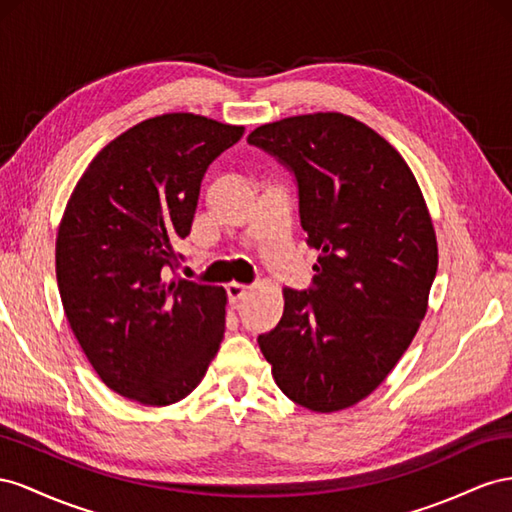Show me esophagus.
<instances>
[{
  "label": "esophagus",
  "mask_w": 512,
  "mask_h": 512,
  "mask_svg": "<svg viewBox=\"0 0 512 512\" xmlns=\"http://www.w3.org/2000/svg\"><path fill=\"white\" fill-rule=\"evenodd\" d=\"M248 285H240V283H229L227 285V298L231 304H238L246 294H248Z\"/></svg>",
  "instance_id": "34e87169"
}]
</instances>
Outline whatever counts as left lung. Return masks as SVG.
Segmentation results:
<instances>
[{"instance_id": "obj_1", "label": "left lung", "mask_w": 512, "mask_h": 512, "mask_svg": "<svg viewBox=\"0 0 512 512\" xmlns=\"http://www.w3.org/2000/svg\"><path fill=\"white\" fill-rule=\"evenodd\" d=\"M246 141L294 173L306 244L319 251L313 285L283 289L261 354L291 401L345 410L384 382L427 313L437 272L427 203L401 154L349 115H296Z\"/></svg>"}]
</instances>
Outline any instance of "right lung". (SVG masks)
Masks as SVG:
<instances>
[{
  "mask_svg": "<svg viewBox=\"0 0 512 512\" xmlns=\"http://www.w3.org/2000/svg\"><path fill=\"white\" fill-rule=\"evenodd\" d=\"M242 133L203 115H158L102 148L68 199L55 242L64 311L98 377L130 401L178 403L223 341L225 289L167 276L203 175Z\"/></svg>",
  "mask_w": 512,
  "mask_h": 512,
  "instance_id": "1",
  "label": "right lung"
}]
</instances>
